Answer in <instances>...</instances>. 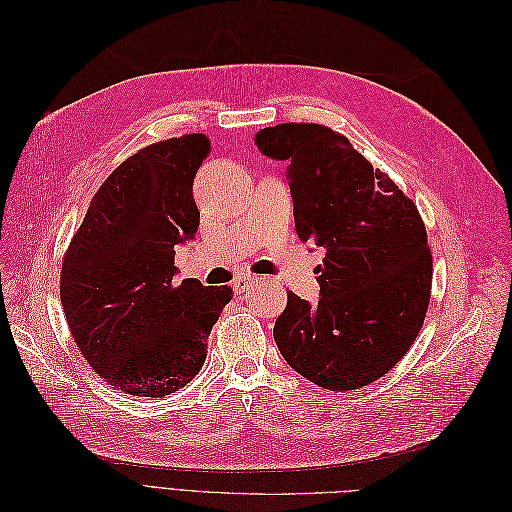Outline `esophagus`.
<instances>
[{
  "instance_id": "esophagus-1",
  "label": "esophagus",
  "mask_w": 512,
  "mask_h": 512,
  "mask_svg": "<svg viewBox=\"0 0 512 512\" xmlns=\"http://www.w3.org/2000/svg\"><path fill=\"white\" fill-rule=\"evenodd\" d=\"M256 282L254 275H239L235 282H232V290H235L237 294H243L247 288H250L252 284Z\"/></svg>"
}]
</instances>
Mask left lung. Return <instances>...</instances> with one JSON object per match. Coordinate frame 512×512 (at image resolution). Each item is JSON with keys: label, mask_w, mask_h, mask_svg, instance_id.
I'll use <instances>...</instances> for the list:
<instances>
[{"label": "left lung", "mask_w": 512, "mask_h": 512, "mask_svg": "<svg viewBox=\"0 0 512 512\" xmlns=\"http://www.w3.org/2000/svg\"><path fill=\"white\" fill-rule=\"evenodd\" d=\"M286 162L301 241L324 247L316 305L288 292L273 337L286 363L322 389L382 378L410 350L429 305L431 252L416 205L346 136L318 123L260 130Z\"/></svg>", "instance_id": "8db88e82"}]
</instances>
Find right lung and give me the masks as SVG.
I'll return each instance as SVG.
<instances>
[{"mask_svg": "<svg viewBox=\"0 0 512 512\" xmlns=\"http://www.w3.org/2000/svg\"><path fill=\"white\" fill-rule=\"evenodd\" d=\"M211 153L205 134L149 145L91 200L61 265V305L76 346L113 386L164 397L205 363L228 286L175 282V247L196 237L192 185Z\"/></svg>", "mask_w": 512, "mask_h": 512, "instance_id": "add662e5", "label": "right lung"}]
</instances>
